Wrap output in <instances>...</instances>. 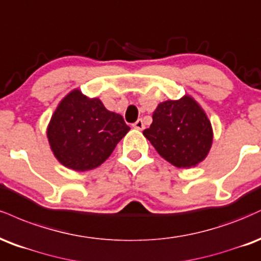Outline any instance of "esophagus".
<instances>
[{
    "mask_svg": "<svg viewBox=\"0 0 261 261\" xmlns=\"http://www.w3.org/2000/svg\"><path fill=\"white\" fill-rule=\"evenodd\" d=\"M133 127L136 128V129H138V130L144 129V122H143V119H140V118L138 119L136 123H133Z\"/></svg>",
    "mask_w": 261,
    "mask_h": 261,
    "instance_id": "34e87169",
    "label": "esophagus"
}]
</instances>
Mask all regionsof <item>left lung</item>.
Segmentation results:
<instances>
[{
    "label": "left lung",
    "instance_id": "1",
    "mask_svg": "<svg viewBox=\"0 0 261 261\" xmlns=\"http://www.w3.org/2000/svg\"><path fill=\"white\" fill-rule=\"evenodd\" d=\"M143 134L165 160L178 168L197 166L213 144L209 118L189 95L159 103L151 125Z\"/></svg>",
    "mask_w": 261,
    "mask_h": 261
}]
</instances>
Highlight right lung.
<instances>
[{"label":"right lung","instance_id":"add662e5","mask_svg":"<svg viewBox=\"0 0 261 261\" xmlns=\"http://www.w3.org/2000/svg\"><path fill=\"white\" fill-rule=\"evenodd\" d=\"M129 129L121 115L75 89L58 103L48 123L47 139L63 166L88 171L99 167Z\"/></svg>","mask_w":261,"mask_h":261}]
</instances>
